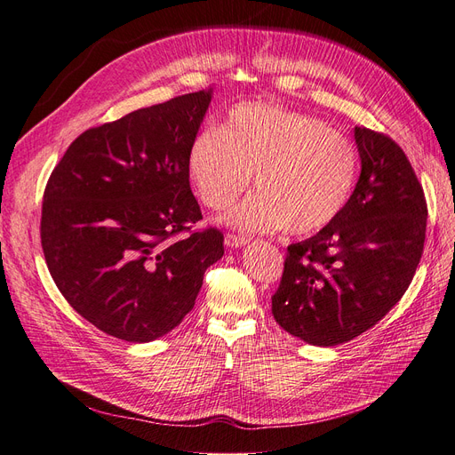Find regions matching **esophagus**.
Returning <instances> with one entry per match:
<instances>
[{"label":"esophagus","instance_id":"34e87169","mask_svg":"<svg viewBox=\"0 0 455 455\" xmlns=\"http://www.w3.org/2000/svg\"><path fill=\"white\" fill-rule=\"evenodd\" d=\"M249 241H251L249 237L235 235V233H228V235L224 237V243H226V246H229V249H239V246H244Z\"/></svg>","mask_w":455,"mask_h":455}]
</instances>
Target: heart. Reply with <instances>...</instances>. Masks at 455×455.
<instances>
[{
    "instance_id": "obj_1",
    "label": "heart",
    "mask_w": 455,
    "mask_h": 455,
    "mask_svg": "<svg viewBox=\"0 0 455 455\" xmlns=\"http://www.w3.org/2000/svg\"><path fill=\"white\" fill-rule=\"evenodd\" d=\"M189 176L201 201L224 209L252 182L259 188L224 220L252 233L291 228L315 233L346 209L359 176L355 144L326 123L273 104H239L222 129L201 131L189 146Z\"/></svg>"
}]
</instances>
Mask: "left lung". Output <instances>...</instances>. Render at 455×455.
I'll list each match as a JSON object with an SVG mask.
<instances>
[{
  "mask_svg": "<svg viewBox=\"0 0 455 455\" xmlns=\"http://www.w3.org/2000/svg\"><path fill=\"white\" fill-rule=\"evenodd\" d=\"M361 176L343 212L288 246L271 298L275 321L311 346L346 343L403 298L421 259L427 203L408 157L387 134L355 127Z\"/></svg>",
  "mask_w": 455,
  "mask_h": 455,
  "instance_id": "obj_1",
  "label": "left lung"
}]
</instances>
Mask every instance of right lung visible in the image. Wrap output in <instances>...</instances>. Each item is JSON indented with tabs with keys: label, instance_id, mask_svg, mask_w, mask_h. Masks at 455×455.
Segmentation results:
<instances>
[{
	"label": "right lung",
	"instance_id": "right-lung-1",
	"mask_svg": "<svg viewBox=\"0 0 455 455\" xmlns=\"http://www.w3.org/2000/svg\"><path fill=\"white\" fill-rule=\"evenodd\" d=\"M211 99L212 89L189 92L89 129L49 178V273L68 304L109 336L146 343L169 334L224 256L222 231H191L203 214L188 154Z\"/></svg>",
	"mask_w": 455,
	"mask_h": 455
}]
</instances>
